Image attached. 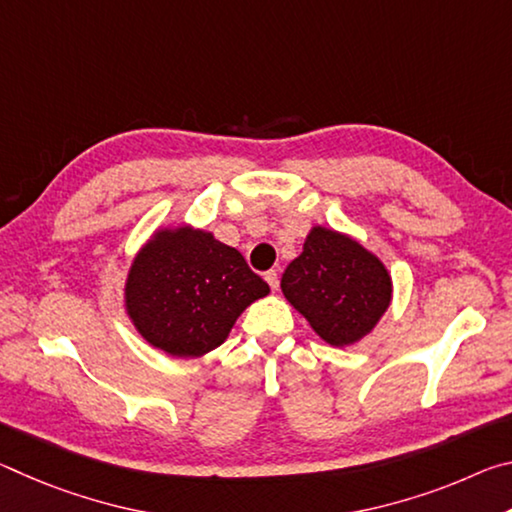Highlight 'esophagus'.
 <instances>
[{
    "instance_id": "1",
    "label": "esophagus",
    "mask_w": 512,
    "mask_h": 512,
    "mask_svg": "<svg viewBox=\"0 0 512 512\" xmlns=\"http://www.w3.org/2000/svg\"><path fill=\"white\" fill-rule=\"evenodd\" d=\"M264 277H266V282H268V287H271V291H277V287H280V275H277V271H268Z\"/></svg>"
}]
</instances>
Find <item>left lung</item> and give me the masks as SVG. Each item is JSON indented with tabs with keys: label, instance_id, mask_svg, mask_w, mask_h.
I'll use <instances>...</instances> for the list:
<instances>
[{
	"label": "left lung",
	"instance_id": "8db88e82",
	"mask_svg": "<svg viewBox=\"0 0 512 512\" xmlns=\"http://www.w3.org/2000/svg\"><path fill=\"white\" fill-rule=\"evenodd\" d=\"M280 287L291 307L334 348L366 339L393 300L386 264L361 241L325 225H311Z\"/></svg>",
	"mask_w": 512,
	"mask_h": 512
}]
</instances>
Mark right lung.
<instances>
[{"label":"right lung","instance_id":"obj_1","mask_svg":"<svg viewBox=\"0 0 512 512\" xmlns=\"http://www.w3.org/2000/svg\"><path fill=\"white\" fill-rule=\"evenodd\" d=\"M268 293L237 248L178 223L155 230L135 253L124 309L151 348L194 359L219 348L237 318Z\"/></svg>","mask_w":512,"mask_h":512}]
</instances>
